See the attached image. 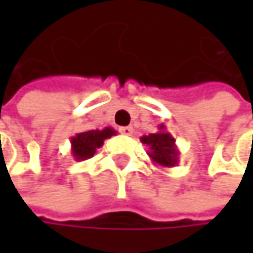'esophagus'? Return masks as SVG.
<instances>
[{"instance_id":"esophagus-1","label":"esophagus","mask_w":253,"mask_h":253,"mask_svg":"<svg viewBox=\"0 0 253 253\" xmlns=\"http://www.w3.org/2000/svg\"><path fill=\"white\" fill-rule=\"evenodd\" d=\"M120 133H122V134H126V136H130V134H133V127H130V126L120 127Z\"/></svg>"}]
</instances>
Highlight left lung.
Returning a JSON list of instances; mask_svg holds the SVG:
<instances>
[{"label": "left lung", "instance_id": "obj_1", "mask_svg": "<svg viewBox=\"0 0 253 253\" xmlns=\"http://www.w3.org/2000/svg\"><path fill=\"white\" fill-rule=\"evenodd\" d=\"M140 142L148 146V155L154 164L161 167H176L178 164V148L176 139L171 133L166 130L164 125L158 126L157 133H149L142 136Z\"/></svg>", "mask_w": 253, "mask_h": 253}]
</instances>
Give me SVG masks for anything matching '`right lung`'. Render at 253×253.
<instances>
[{"label":"right lung","instance_id":"obj_1","mask_svg":"<svg viewBox=\"0 0 253 253\" xmlns=\"http://www.w3.org/2000/svg\"><path fill=\"white\" fill-rule=\"evenodd\" d=\"M117 131L113 127H105L102 130H87L77 133L70 139L72 143V155L76 161H84L92 158L98 148L104 145L105 139H110Z\"/></svg>","mask_w":253,"mask_h":253}]
</instances>
